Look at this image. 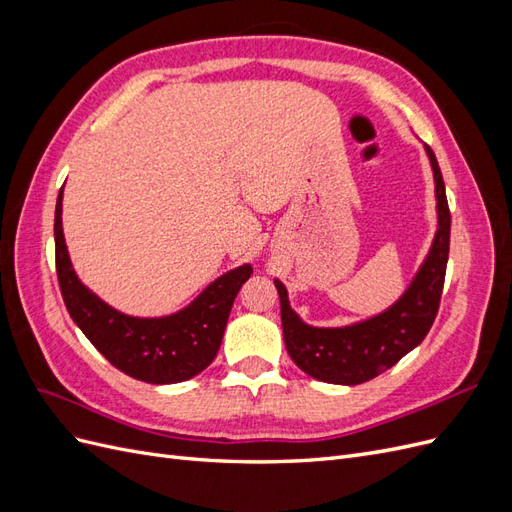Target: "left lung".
Here are the masks:
<instances>
[{
	"label": "left lung",
	"instance_id": "obj_1",
	"mask_svg": "<svg viewBox=\"0 0 512 512\" xmlns=\"http://www.w3.org/2000/svg\"><path fill=\"white\" fill-rule=\"evenodd\" d=\"M425 151L436 181L438 230L425 262L399 301L386 312L348 327H309L290 309L284 284L275 280L286 350L297 367L316 380L352 386L376 378L421 344L436 320L451 245V211L438 160L429 145Z\"/></svg>",
	"mask_w": 512,
	"mask_h": 512
}]
</instances>
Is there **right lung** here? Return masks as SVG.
<instances>
[{"mask_svg": "<svg viewBox=\"0 0 512 512\" xmlns=\"http://www.w3.org/2000/svg\"><path fill=\"white\" fill-rule=\"evenodd\" d=\"M59 190L55 207V267L68 314L104 359L123 374L149 384H175L200 374L220 350L237 292L250 280L243 265L209 284L181 312L162 318H134L117 312L81 284L68 256L61 228Z\"/></svg>", "mask_w": 512, "mask_h": 512, "instance_id": "add662e5", "label": "right lung"}]
</instances>
